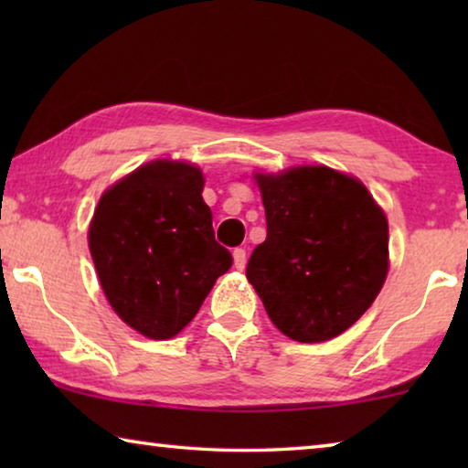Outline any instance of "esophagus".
<instances>
[{
    "mask_svg": "<svg viewBox=\"0 0 468 468\" xmlns=\"http://www.w3.org/2000/svg\"><path fill=\"white\" fill-rule=\"evenodd\" d=\"M233 262L237 271H243L245 262H248V256H245V250L243 248H235L233 250Z\"/></svg>",
    "mask_w": 468,
    "mask_h": 468,
    "instance_id": "34e87169",
    "label": "esophagus"
}]
</instances>
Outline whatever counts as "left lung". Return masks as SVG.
Instances as JSON below:
<instances>
[{
  "label": "left lung",
  "mask_w": 468,
  "mask_h": 468,
  "mask_svg": "<svg viewBox=\"0 0 468 468\" xmlns=\"http://www.w3.org/2000/svg\"><path fill=\"white\" fill-rule=\"evenodd\" d=\"M256 181L266 241L245 276L268 318L299 343H322L351 328L388 274V220L359 179L303 165Z\"/></svg>",
  "instance_id": "1"
}]
</instances>
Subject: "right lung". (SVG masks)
I'll return each instance as SVG.
<instances>
[{"label": "right lung", "mask_w": 468, "mask_h": 468, "mask_svg": "<svg viewBox=\"0 0 468 468\" xmlns=\"http://www.w3.org/2000/svg\"><path fill=\"white\" fill-rule=\"evenodd\" d=\"M196 165H142L99 200L89 248L115 314L154 340L176 336L233 264L217 243Z\"/></svg>", "instance_id": "obj_1"}]
</instances>
